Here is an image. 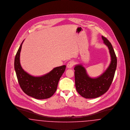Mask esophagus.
Here are the masks:
<instances>
[{"mask_svg": "<svg viewBox=\"0 0 130 130\" xmlns=\"http://www.w3.org/2000/svg\"><path fill=\"white\" fill-rule=\"evenodd\" d=\"M74 63L73 61H69L67 64V68L69 69H71L73 67V66L74 65Z\"/></svg>", "mask_w": 130, "mask_h": 130, "instance_id": "1", "label": "esophagus"}]
</instances>
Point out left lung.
Masks as SVG:
<instances>
[{"mask_svg": "<svg viewBox=\"0 0 130 130\" xmlns=\"http://www.w3.org/2000/svg\"><path fill=\"white\" fill-rule=\"evenodd\" d=\"M103 43L109 50L111 61L105 72L96 78H91L81 64L75 66L74 70L76 90L82 97L94 99L105 93L109 89L113 80L117 65V58L111 43L102 36Z\"/></svg>", "mask_w": 130, "mask_h": 130, "instance_id": "left-lung-1", "label": "left lung"}]
</instances>
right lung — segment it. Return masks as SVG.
I'll use <instances>...</instances> for the list:
<instances>
[{"label":"right lung","instance_id":"add662e5","mask_svg":"<svg viewBox=\"0 0 130 130\" xmlns=\"http://www.w3.org/2000/svg\"><path fill=\"white\" fill-rule=\"evenodd\" d=\"M21 44L15 55L14 66L19 84L28 95L37 99H47L56 92L58 83L64 73L66 65L53 69L47 74L41 76H34L28 74L22 69L20 63Z\"/></svg>","mask_w":130,"mask_h":130}]
</instances>
